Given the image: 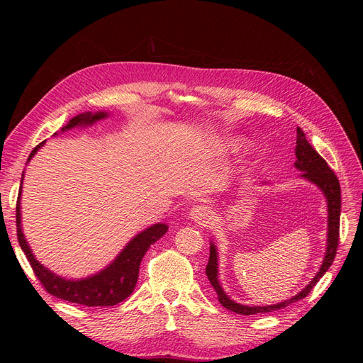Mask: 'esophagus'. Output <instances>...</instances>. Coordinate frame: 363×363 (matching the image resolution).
I'll list each match as a JSON object with an SVG mask.
<instances>
[{"label": "esophagus", "instance_id": "1", "mask_svg": "<svg viewBox=\"0 0 363 363\" xmlns=\"http://www.w3.org/2000/svg\"><path fill=\"white\" fill-rule=\"evenodd\" d=\"M189 218L192 219V221H195V223H207L208 219L212 218L211 208H208V207L204 206V204L192 206L191 211H189Z\"/></svg>", "mask_w": 363, "mask_h": 363}]
</instances>
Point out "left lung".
I'll return each mask as SVG.
<instances>
[{
  "label": "left lung",
  "mask_w": 363,
  "mask_h": 363,
  "mask_svg": "<svg viewBox=\"0 0 363 363\" xmlns=\"http://www.w3.org/2000/svg\"><path fill=\"white\" fill-rule=\"evenodd\" d=\"M295 168L301 171L300 177L313 183L318 189H320L327 201V247H325V256L323 259V263L320 267V271L315 274V277L306 284L298 294L291 296V298L280 301L277 304H268V306H247L233 301L223 289L221 283H219V272H218V250L213 240H211V257H208V263L206 267L207 279L211 281L213 289L218 294V301L221 303L225 309L232 311L239 315H256L263 312H272L283 309L295 301L303 300L304 296L309 295V292L313 289L315 284L320 281V279L330 268V265L335 260L337 242H339V218H340V186L339 180L335 175V172L328 168L327 162L318 155L316 150L307 142L306 135L300 127H296V147H295ZM267 184V183H265Z\"/></svg>",
  "instance_id": "1"
}]
</instances>
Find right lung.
Wrapping results in <instances>:
<instances>
[{
    "label": "right lung",
    "instance_id": "obj_1",
    "mask_svg": "<svg viewBox=\"0 0 363 363\" xmlns=\"http://www.w3.org/2000/svg\"><path fill=\"white\" fill-rule=\"evenodd\" d=\"M108 116L107 112H84L74 116L68 121L67 125L62 127V133L71 128L79 127H91L98 121L106 119ZM57 133H54L56 136ZM45 145V140L39 144L35 150L30 152L27 163L35 157L36 152ZM26 172V171H24ZM24 172L23 179H21L19 194H18V203H16V228H18V240L21 250L26 252V256L30 262V265L35 271L38 279L43 284L51 295L57 296L65 301H71L77 304H83L87 307H108L115 306L121 301H124L127 296L131 295L135 291L138 277H139V265L140 260L144 257L147 250L159 240L164 233L168 232V225L163 223L152 224L148 228L142 230L140 233L131 238L127 245L119 251V255L108 263L106 268L98 271L92 276H87L83 279H65L59 274L52 272L47 267L36 259L35 252L30 248L27 239L23 232V219H21V195H23V182H24Z\"/></svg>",
    "mask_w": 363,
    "mask_h": 363
}]
</instances>
